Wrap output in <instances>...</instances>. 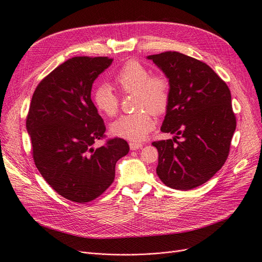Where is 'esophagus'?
<instances>
[{"label":"esophagus","mask_w":262,"mask_h":262,"mask_svg":"<svg viewBox=\"0 0 262 262\" xmlns=\"http://www.w3.org/2000/svg\"><path fill=\"white\" fill-rule=\"evenodd\" d=\"M129 148L130 150H138L140 148H142V144L141 143H137V142H129Z\"/></svg>","instance_id":"34e87169"}]
</instances>
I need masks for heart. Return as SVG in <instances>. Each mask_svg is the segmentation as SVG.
Returning a JSON list of instances; mask_svg holds the SVG:
<instances>
[{"mask_svg":"<svg viewBox=\"0 0 262 262\" xmlns=\"http://www.w3.org/2000/svg\"><path fill=\"white\" fill-rule=\"evenodd\" d=\"M114 84L124 94H136L137 112L124 114L111 125L115 136L138 142L147 137L154 126L151 112L161 114L166 110L170 85L164 75H151L148 68L136 60L126 62L114 75ZM92 99L100 113L112 118L119 111L120 98L108 84L96 86Z\"/></svg>","mask_w":262,"mask_h":262,"instance_id":"1","label":"heart"}]
</instances>
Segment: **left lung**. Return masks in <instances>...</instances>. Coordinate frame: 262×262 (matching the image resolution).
Returning a JSON list of instances; mask_svg holds the SVG:
<instances>
[{
    "instance_id": "obj_1",
    "label": "left lung",
    "mask_w": 262,
    "mask_h": 262,
    "mask_svg": "<svg viewBox=\"0 0 262 262\" xmlns=\"http://www.w3.org/2000/svg\"><path fill=\"white\" fill-rule=\"evenodd\" d=\"M168 79L170 97L161 130L175 134L154 141L157 173L164 185L191 190L224 166L236 127L228 85L205 62L178 52L147 57ZM180 137L181 142L177 139Z\"/></svg>"
}]
</instances>
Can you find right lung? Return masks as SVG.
Returning a JSON list of instances; mask_svg holds the SVG:
<instances>
[{"instance_id": "obj_1", "label": "right lung", "mask_w": 262, "mask_h": 262, "mask_svg": "<svg viewBox=\"0 0 262 262\" xmlns=\"http://www.w3.org/2000/svg\"><path fill=\"white\" fill-rule=\"evenodd\" d=\"M112 61L68 59L36 86L27 115L36 168L58 194L72 202L100 196L112 185L116 162L129 151L122 138L93 147L105 136V126L92 101V86Z\"/></svg>"}]
</instances>
